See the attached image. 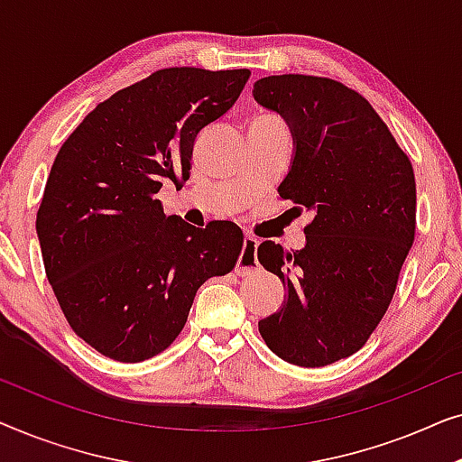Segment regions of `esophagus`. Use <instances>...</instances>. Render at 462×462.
<instances>
[{"label":"esophagus","instance_id":"obj_1","mask_svg":"<svg viewBox=\"0 0 462 462\" xmlns=\"http://www.w3.org/2000/svg\"><path fill=\"white\" fill-rule=\"evenodd\" d=\"M256 248H258V242L256 237L252 236H245L244 237V248H242V254L237 258V264H236V273L237 275H248L252 271H256L258 267V261H256Z\"/></svg>","mask_w":462,"mask_h":462}]
</instances>
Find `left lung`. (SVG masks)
<instances>
[{
  "label": "left lung",
  "mask_w": 462,
  "mask_h": 462,
  "mask_svg": "<svg viewBox=\"0 0 462 462\" xmlns=\"http://www.w3.org/2000/svg\"><path fill=\"white\" fill-rule=\"evenodd\" d=\"M252 92L296 143L280 199L313 214L302 250L258 245V263L288 292L258 332L283 362L321 368L362 349L391 305L416 233L412 162L368 100L337 79L269 75Z\"/></svg>",
  "instance_id": "left-lung-1"
}]
</instances>
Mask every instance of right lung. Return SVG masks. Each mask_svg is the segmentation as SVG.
<instances>
[{
	"instance_id": "right-lung-1",
	"label": "right lung",
	"mask_w": 462,
	"mask_h": 462,
	"mask_svg": "<svg viewBox=\"0 0 462 462\" xmlns=\"http://www.w3.org/2000/svg\"><path fill=\"white\" fill-rule=\"evenodd\" d=\"M250 69L170 67L88 113L56 155L35 229L69 326L105 357L168 349L206 280L236 267L244 233L166 217L163 182L191 174L193 143L242 94Z\"/></svg>"
}]
</instances>
